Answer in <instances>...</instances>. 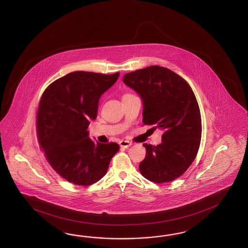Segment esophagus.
Segmentation results:
<instances>
[{
    "label": "esophagus",
    "mask_w": 248,
    "mask_h": 248,
    "mask_svg": "<svg viewBox=\"0 0 248 248\" xmlns=\"http://www.w3.org/2000/svg\"><path fill=\"white\" fill-rule=\"evenodd\" d=\"M119 144H120L121 147H123V148H128L129 146H131V145H132V143H131V142H129V141L122 140V141H120Z\"/></svg>",
    "instance_id": "34e87169"
}]
</instances>
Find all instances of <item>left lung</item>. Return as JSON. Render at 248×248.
Instances as JSON below:
<instances>
[{
    "instance_id": "1",
    "label": "left lung",
    "mask_w": 248,
    "mask_h": 248,
    "mask_svg": "<svg viewBox=\"0 0 248 248\" xmlns=\"http://www.w3.org/2000/svg\"><path fill=\"white\" fill-rule=\"evenodd\" d=\"M123 81L143 100V124L164 130L160 144H143L142 175L156 184L178 178L194 162L202 136L201 113L192 88L173 71L158 65L128 73Z\"/></svg>"
}]
</instances>
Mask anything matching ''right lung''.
Wrapping results in <instances>:
<instances>
[{
    "mask_svg": "<svg viewBox=\"0 0 248 248\" xmlns=\"http://www.w3.org/2000/svg\"><path fill=\"white\" fill-rule=\"evenodd\" d=\"M77 71L45 89L37 110L36 134L45 158L62 178L77 186H91L105 176L116 143H93L88 136L96 119L101 95L119 77Z\"/></svg>",
    "mask_w": 248,
    "mask_h": 248,
    "instance_id": "add662e5",
    "label": "right lung"
}]
</instances>
